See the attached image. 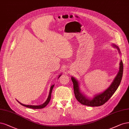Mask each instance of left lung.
I'll return each mask as SVG.
<instances>
[{
  "instance_id": "obj_1",
  "label": "left lung",
  "mask_w": 129,
  "mask_h": 129,
  "mask_svg": "<svg viewBox=\"0 0 129 129\" xmlns=\"http://www.w3.org/2000/svg\"><path fill=\"white\" fill-rule=\"evenodd\" d=\"M112 46L114 48H116L118 51L119 54H121L120 50L117 45L114 44H112ZM123 72V64L122 60H121L120 62H119L118 72L110 86L103 92L98 93V94L93 95L92 98L87 96L85 94V93L82 92V91L80 90L79 82L76 78L72 76L71 79L73 83L75 97L79 103L83 105L91 106V107H98V106H100L104 105L110 98L111 96L114 94V93L117 89L121 82Z\"/></svg>"
}]
</instances>
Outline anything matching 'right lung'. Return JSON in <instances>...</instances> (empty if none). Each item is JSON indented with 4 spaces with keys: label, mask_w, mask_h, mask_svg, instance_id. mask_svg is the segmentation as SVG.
I'll use <instances>...</instances> for the list:
<instances>
[{
    "label": "right lung",
    "mask_w": 129,
    "mask_h": 129,
    "mask_svg": "<svg viewBox=\"0 0 129 129\" xmlns=\"http://www.w3.org/2000/svg\"><path fill=\"white\" fill-rule=\"evenodd\" d=\"M62 74H60L59 75V77H58V78L61 76ZM54 85H52L51 86V87H50V92H49V94H48V98L47 99H46V100L45 101V103H44L42 105H24V104H23L21 103L20 102H19V101H17L19 102V103L22 106H24V107H28V108H32V109H42V108H43L44 107H45L46 106L48 105V104L49 103V102L51 100V93H52V90L53 87H54Z\"/></svg>",
    "instance_id": "1"
}]
</instances>
